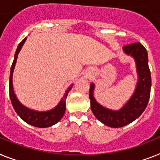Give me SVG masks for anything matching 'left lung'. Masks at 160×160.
Masks as SVG:
<instances>
[{"label": "left lung", "instance_id": "left-lung-1", "mask_svg": "<svg viewBox=\"0 0 160 160\" xmlns=\"http://www.w3.org/2000/svg\"><path fill=\"white\" fill-rule=\"evenodd\" d=\"M126 54L132 55L136 60L139 80L134 94L118 111L109 110L101 106L93 97L94 84H91L89 98L91 109L96 118L110 128H121L137 119L148 105L151 88V75L148 65V55L146 48L140 42H134L123 47Z\"/></svg>", "mask_w": 160, "mask_h": 160}]
</instances>
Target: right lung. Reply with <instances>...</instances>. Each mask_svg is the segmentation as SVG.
Segmentation results:
<instances>
[{"instance_id": "right-lung-1", "label": "right lung", "mask_w": 160, "mask_h": 160, "mask_svg": "<svg viewBox=\"0 0 160 160\" xmlns=\"http://www.w3.org/2000/svg\"><path fill=\"white\" fill-rule=\"evenodd\" d=\"M27 38H25L22 42L18 44L17 50L14 54V59L13 61V64L10 68V86H9V92H10V101H11L12 105L14 107V110L18 114L23 121L28 123L30 125H32L34 127L38 128H48L52 125L55 124L59 120L61 119L62 117L64 116V112H65V100L67 97L68 92L72 88V86H70L68 89L66 90L65 93L64 95V97L62 98L59 105L55 107V109L49 110L46 112H37L34 110L28 109V108L23 106L20 102L18 101L16 96L14 95V89H13V83H12V76H13V71H14V66L16 64L17 57L19 51L23 47V43L25 42Z\"/></svg>"}]
</instances>
